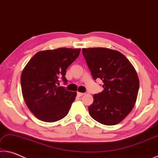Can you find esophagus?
<instances>
[{
  "mask_svg": "<svg viewBox=\"0 0 158 158\" xmlns=\"http://www.w3.org/2000/svg\"><path fill=\"white\" fill-rule=\"evenodd\" d=\"M83 95H85V93L77 92V96H79V97H82V96H83Z\"/></svg>",
  "mask_w": 158,
  "mask_h": 158,
  "instance_id": "obj_1",
  "label": "esophagus"
}]
</instances>
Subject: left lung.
<instances>
[{"instance_id": "8db88e82", "label": "left lung", "mask_w": 158, "mask_h": 158, "mask_svg": "<svg viewBox=\"0 0 158 158\" xmlns=\"http://www.w3.org/2000/svg\"><path fill=\"white\" fill-rule=\"evenodd\" d=\"M82 51L92 77L102 80L104 88L93 96L89 115L105 125L120 123L133 109L137 98L139 80L135 69L117 50L90 48Z\"/></svg>"}]
</instances>
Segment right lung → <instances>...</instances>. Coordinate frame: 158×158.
<instances>
[{
  "instance_id": "add662e5",
  "label": "right lung",
  "mask_w": 158,
  "mask_h": 158,
  "mask_svg": "<svg viewBox=\"0 0 158 158\" xmlns=\"http://www.w3.org/2000/svg\"><path fill=\"white\" fill-rule=\"evenodd\" d=\"M80 52L81 49L66 48L40 51L24 67L21 75L23 97L40 120L53 123L68 114L77 93L59 87V79L67 82L66 69Z\"/></svg>"
}]
</instances>
